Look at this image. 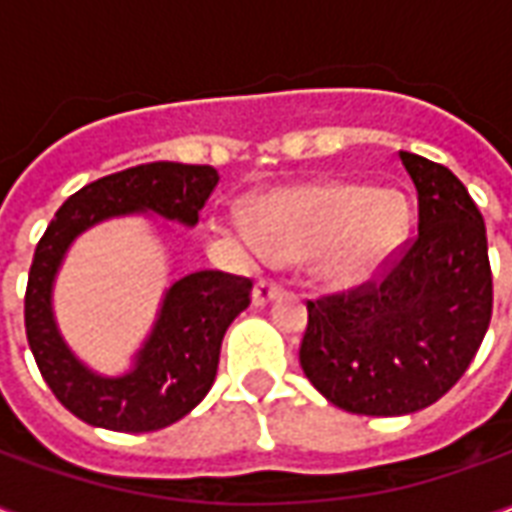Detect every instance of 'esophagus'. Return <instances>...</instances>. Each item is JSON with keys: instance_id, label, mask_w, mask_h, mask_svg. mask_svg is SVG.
<instances>
[{"instance_id": "obj_1", "label": "esophagus", "mask_w": 512, "mask_h": 512, "mask_svg": "<svg viewBox=\"0 0 512 512\" xmlns=\"http://www.w3.org/2000/svg\"><path fill=\"white\" fill-rule=\"evenodd\" d=\"M279 282H274V279L268 277H260L255 282V290H252V301H255L257 307H263V304H268V301L274 299L279 293Z\"/></svg>"}]
</instances>
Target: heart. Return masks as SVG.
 <instances>
[{
	"label": "heart",
	"instance_id": "obj_1",
	"mask_svg": "<svg viewBox=\"0 0 512 512\" xmlns=\"http://www.w3.org/2000/svg\"><path fill=\"white\" fill-rule=\"evenodd\" d=\"M406 227V200L395 191L318 183L268 197L241 233L282 260L315 255L321 279L351 288L395 255Z\"/></svg>",
	"mask_w": 512,
	"mask_h": 512
}]
</instances>
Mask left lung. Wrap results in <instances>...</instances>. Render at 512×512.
Wrapping results in <instances>:
<instances>
[{
	"label": "left lung",
	"instance_id": "obj_1",
	"mask_svg": "<svg viewBox=\"0 0 512 512\" xmlns=\"http://www.w3.org/2000/svg\"><path fill=\"white\" fill-rule=\"evenodd\" d=\"M417 233L373 279L307 301L304 376L351 414L400 417L447 395L483 343L494 279L480 208L450 169L400 150Z\"/></svg>",
	"mask_w": 512,
	"mask_h": 512
}]
</instances>
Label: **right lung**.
<instances>
[{
  "mask_svg": "<svg viewBox=\"0 0 512 512\" xmlns=\"http://www.w3.org/2000/svg\"><path fill=\"white\" fill-rule=\"evenodd\" d=\"M219 183L208 164L153 161L106 175L62 202L35 246L24 296V326L40 376L71 414L120 433L161 430L186 417L208 395L219 367L224 332L252 301V279L197 271L169 288L156 329L123 378H101L76 362L51 318V282L76 235L101 219L153 211L197 224Z\"/></svg>",
  "mask_w": 512,
  "mask_h": 512,
  "instance_id": "obj_1",
  "label": "right lung"
}]
</instances>
